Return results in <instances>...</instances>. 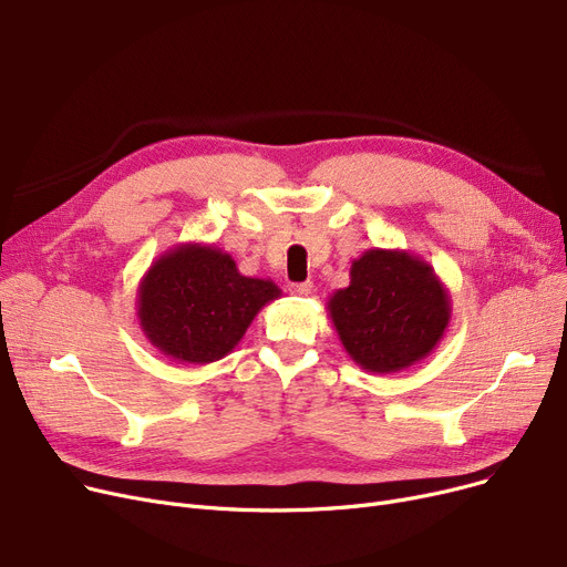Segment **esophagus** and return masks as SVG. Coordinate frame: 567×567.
<instances>
[{"label":"esophagus","mask_w":567,"mask_h":567,"mask_svg":"<svg viewBox=\"0 0 567 567\" xmlns=\"http://www.w3.org/2000/svg\"><path fill=\"white\" fill-rule=\"evenodd\" d=\"M289 293L308 296V293H312V282H293V285H289Z\"/></svg>","instance_id":"34e87169"}]
</instances>
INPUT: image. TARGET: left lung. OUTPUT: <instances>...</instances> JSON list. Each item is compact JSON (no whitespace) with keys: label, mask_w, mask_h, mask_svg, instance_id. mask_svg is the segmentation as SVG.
Segmentation results:
<instances>
[{"label":"left lung","mask_w":567,"mask_h":567,"mask_svg":"<svg viewBox=\"0 0 567 567\" xmlns=\"http://www.w3.org/2000/svg\"><path fill=\"white\" fill-rule=\"evenodd\" d=\"M349 359L393 374L432 353L451 323V296L434 268L409 250L370 248L351 261L349 287L326 301Z\"/></svg>","instance_id":"8db88e82"}]
</instances>
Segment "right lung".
<instances>
[{
    "label": "right lung",
    "instance_id": "right-lung-1",
    "mask_svg": "<svg viewBox=\"0 0 567 567\" xmlns=\"http://www.w3.org/2000/svg\"><path fill=\"white\" fill-rule=\"evenodd\" d=\"M280 293L274 280L238 274L231 255L216 246L178 244L142 276L137 319L167 359L206 365L225 359Z\"/></svg>",
    "mask_w": 567,
    "mask_h": 567
}]
</instances>
